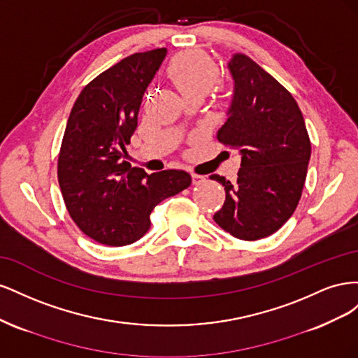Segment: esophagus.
<instances>
[{"instance_id": "obj_1", "label": "esophagus", "mask_w": 358, "mask_h": 358, "mask_svg": "<svg viewBox=\"0 0 358 358\" xmlns=\"http://www.w3.org/2000/svg\"><path fill=\"white\" fill-rule=\"evenodd\" d=\"M191 178H192V183H194V185H200L201 182H204V180H206V178H204V176L197 175V173H192Z\"/></svg>"}]
</instances>
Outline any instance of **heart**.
I'll return each instance as SVG.
<instances>
[{
	"instance_id": "1",
	"label": "heart",
	"mask_w": 358,
	"mask_h": 358,
	"mask_svg": "<svg viewBox=\"0 0 358 358\" xmlns=\"http://www.w3.org/2000/svg\"><path fill=\"white\" fill-rule=\"evenodd\" d=\"M169 73L182 95L209 92L218 80V71L210 59L197 50L183 52L178 55L170 64Z\"/></svg>"
}]
</instances>
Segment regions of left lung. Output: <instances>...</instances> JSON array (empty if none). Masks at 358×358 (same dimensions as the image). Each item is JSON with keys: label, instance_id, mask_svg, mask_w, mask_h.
Listing matches in <instances>:
<instances>
[{"label": "left lung", "instance_id": "obj_1", "mask_svg": "<svg viewBox=\"0 0 358 358\" xmlns=\"http://www.w3.org/2000/svg\"><path fill=\"white\" fill-rule=\"evenodd\" d=\"M234 91L216 138L242 154L237 180L222 183L225 201L213 215L241 241L273 234L294 213L306 180L310 140L299 104L273 76L243 53L229 62Z\"/></svg>", "mask_w": 358, "mask_h": 358}]
</instances>
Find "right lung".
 I'll return each instance as SVG.
<instances>
[{"label":"right lung","instance_id":"obj_1","mask_svg":"<svg viewBox=\"0 0 358 358\" xmlns=\"http://www.w3.org/2000/svg\"><path fill=\"white\" fill-rule=\"evenodd\" d=\"M166 53L161 48L119 61L85 86L69 116L58 157L64 203L76 225L107 246L138 241L155 206L191 185L183 170L148 175L121 161L143 94Z\"/></svg>","mask_w":358,"mask_h":358}]
</instances>
